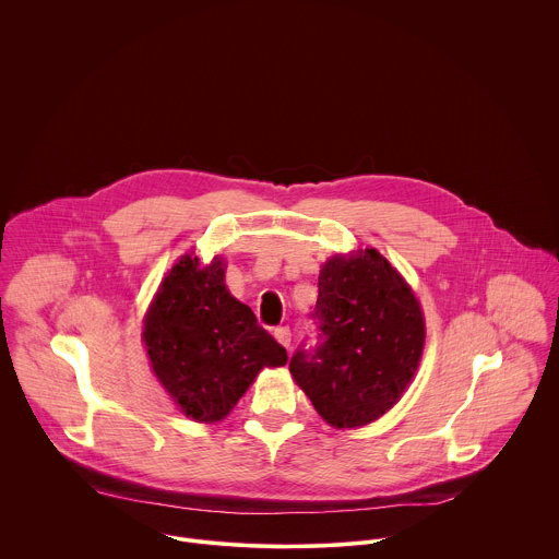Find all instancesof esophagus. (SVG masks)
I'll list each match as a JSON object with an SVG mask.
<instances>
[{"mask_svg": "<svg viewBox=\"0 0 559 559\" xmlns=\"http://www.w3.org/2000/svg\"><path fill=\"white\" fill-rule=\"evenodd\" d=\"M274 338H276L283 347H289V343H292V332H289L287 328H276V330H274Z\"/></svg>", "mask_w": 559, "mask_h": 559, "instance_id": "esophagus-1", "label": "esophagus"}]
</instances>
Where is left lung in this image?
<instances>
[{"instance_id":"obj_1","label":"left lung","mask_w":559,"mask_h":559,"mask_svg":"<svg viewBox=\"0 0 559 559\" xmlns=\"http://www.w3.org/2000/svg\"><path fill=\"white\" fill-rule=\"evenodd\" d=\"M318 347L289 360L296 384L336 429L384 416L412 382L425 316L407 281L373 248L332 257L318 276Z\"/></svg>"}]
</instances>
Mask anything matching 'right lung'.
Wrapping results in <instances>:
<instances>
[{"instance_id":"add662e5","label":"right lung","mask_w":559,"mask_h":559,"mask_svg":"<svg viewBox=\"0 0 559 559\" xmlns=\"http://www.w3.org/2000/svg\"><path fill=\"white\" fill-rule=\"evenodd\" d=\"M154 376L183 416L218 423L263 367H283L287 352L254 311L225 287V263L186 254L173 265L143 318Z\"/></svg>"}]
</instances>
